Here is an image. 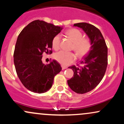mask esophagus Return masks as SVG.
<instances>
[{
  "label": "esophagus",
  "mask_w": 124,
  "mask_h": 124,
  "mask_svg": "<svg viewBox=\"0 0 124 124\" xmlns=\"http://www.w3.org/2000/svg\"><path fill=\"white\" fill-rule=\"evenodd\" d=\"M61 67H62V69H66L67 68V67L66 66H63V65H61Z\"/></svg>",
  "instance_id": "esophagus-1"
}]
</instances>
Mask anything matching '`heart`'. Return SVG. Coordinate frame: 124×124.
<instances>
[{"instance_id": "obj_1", "label": "heart", "mask_w": 124, "mask_h": 124, "mask_svg": "<svg viewBox=\"0 0 124 124\" xmlns=\"http://www.w3.org/2000/svg\"><path fill=\"white\" fill-rule=\"evenodd\" d=\"M68 37L73 42L72 49L76 52L79 58L83 57L90 51L92 46V43L89 38H84L83 34L79 30L72 28L65 32ZM61 35L57 34L53 38L52 41V48L55 50H58L61 45ZM54 58L59 63L63 65H69L75 60V55L72 52L61 51L54 55Z\"/></svg>"}]
</instances>
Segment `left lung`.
<instances>
[{
  "label": "left lung",
  "mask_w": 124,
  "mask_h": 124,
  "mask_svg": "<svg viewBox=\"0 0 124 124\" xmlns=\"http://www.w3.org/2000/svg\"><path fill=\"white\" fill-rule=\"evenodd\" d=\"M74 26L82 28L92 43L90 51L80 62L83 66L69 67L74 72L68 80L69 87L75 93L83 94L93 90L103 79L108 64V48L101 32L93 25L79 23Z\"/></svg>",
  "instance_id": "8db88e82"
}]
</instances>
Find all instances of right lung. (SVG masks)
I'll list each match as a JSON object with an SVG mask.
<instances>
[{
    "mask_svg": "<svg viewBox=\"0 0 124 124\" xmlns=\"http://www.w3.org/2000/svg\"><path fill=\"white\" fill-rule=\"evenodd\" d=\"M62 29L37 20L28 24L18 35L14 51V63L21 82L31 92L43 93L49 90L55 76L62 70L61 65L55 60L48 65L42 61L44 53H52V39Z\"/></svg>",
    "mask_w": 124,
    "mask_h": 124,
    "instance_id": "obj_1",
    "label": "right lung"
}]
</instances>
